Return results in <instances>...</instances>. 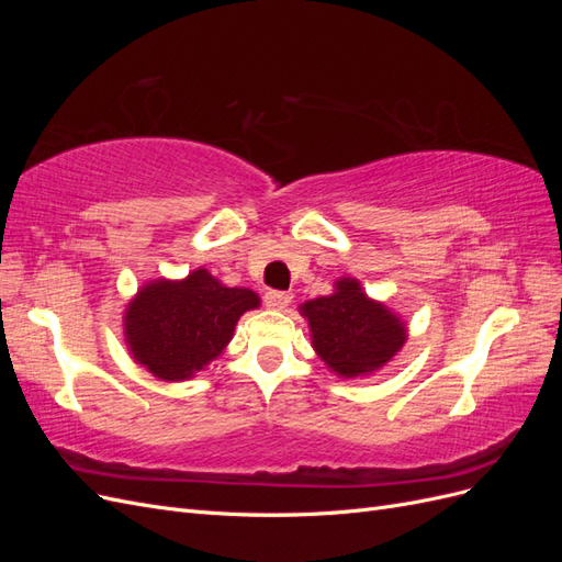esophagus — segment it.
I'll return each instance as SVG.
<instances>
[{
	"label": "esophagus",
	"instance_id": "1",
	"mask_svg": "<svg viewBox=\"0 0 562 562\" xmlns=\"http://www.w3.org/2000/svg\"><path fill=\"white\" fill-rule=\"evenodd\" d=\"M291 302H293V295H291V293L269 291V293L265 295V304H267L269 310H285Z\"/></svg>",
	"mask_w": 562,
	"mask_h": 562
}]
</instances>
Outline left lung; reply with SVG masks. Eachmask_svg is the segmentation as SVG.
Returning <instances> with one entry per match:
<instances>
[{"label":"left lung","instance_id":"1","mask_svg":"<svg viewBox=\"0 0 562 562\" xmlns=\"http://www.w3.org/2000/svg\"><path fill=\"white\" fill-rule=\"evenodd\" d=\"M297 310L310 323L316 356L342 380L375 375L407 339L401 314L372 300L353 277L337 279L330 295L302 302Z\"/></svg>","mask_w":562,"mask_h":562}]
</instances>
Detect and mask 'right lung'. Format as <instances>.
I'll use <instances>...</instances> for the list:
<instances>
[{
    "mask_svg": "<svg viewBox=\"0 0 562 562\" xmlns=\"http://www.w3.org/2000/svg\"><path fill=\"white\" fill-rule=\"evenodd\" d=\"M258 307L250 288H229L199 267L184 279L143 283L124 310V339L157 380L184 382L223 356L236 323Z\"/></svg>",
    "mask_w": 562,
    "mask_h": 562,
    "instance_id": "obj_1",
    "label": "right lung"
}]
</instances>
